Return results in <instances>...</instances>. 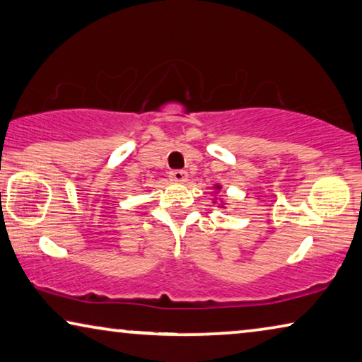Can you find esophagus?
<instances>
[{
  "mask_svg": "<svg viewBox=\"0 0 362 362\" xmlns=\"http://www.w3.org/2000/svg\"><path fill=\"white\" fill-rule=\"evenodd\" d=\"M170 180L173 182H177V185H185L189 180V175L185 170H175L170 173Z\"/></svg>",
  "mask_w": 362,
  "mask_h": 362,
  "instance_id": "1",
  "label": "esophagus"
}]
</instances>
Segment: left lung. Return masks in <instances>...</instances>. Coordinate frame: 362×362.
<instances>
[{
    "label": "left lung",
    "mask_w": 362,
    "mask_h": 362,
    "mask_svg": "<svg viewBox=\"0 0 362 362\" xmlns=\"http://www.w3.org/2000/svg\"><path fill=\"white\" fill-rule=\"evenodd\" d=\"M221 191V185H214V192H215V197H214V204L218 205L220 209H226V200L223 197H220L218 194Z\"/></svg>",
    "instance_id": "8db88e82"
}]
</instances>
